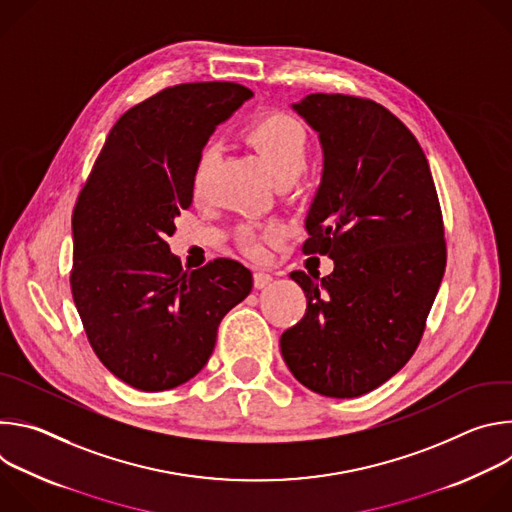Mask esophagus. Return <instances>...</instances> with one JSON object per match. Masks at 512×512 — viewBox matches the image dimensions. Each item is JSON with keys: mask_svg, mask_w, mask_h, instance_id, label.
<instances>
[{"mask_svg": "<svg viewBox=\"0 0 512 512\" xmlns=\"http://www.w3.org/2000/svg\"><path fill=\"white\" fill-rule=\"evenodd\" d=\"M271 281H273V277L269 273H265V271H255V275H253V283H255L257 289L267 287Z\"/></svg>", "mask_w": 512, "mask_h": 512, "instance_id": "34e87169", "label": "esophagus"}]
</instances>
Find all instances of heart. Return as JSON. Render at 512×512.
Here are the masks:
<instances>
[{
  "label": "heart",
  "mask_w": 512,
  "mask_h": 512,
  "mask_svg": "<svg viewBox=\"0 0 512 512\" xmlns=\"http://www.w3.org/2000/svg\"><path fill=\"white\" fill-rule=\"evenodd\" d=\"M245 139L259 152V156L267 162L277 182L296 180L308 166L310 160V141L304 127L289 115L283 113H265L255 117L245 127ZM214 164V150L204 148L196 160L192 172V190L200 194L206 186L208 174ZM279 229L271 227L261 235H255L251 229L243 231V243L253 257H261L267 239L277 237Z\"/></svg>",
  "instance_id": "1"
}]
</instances>
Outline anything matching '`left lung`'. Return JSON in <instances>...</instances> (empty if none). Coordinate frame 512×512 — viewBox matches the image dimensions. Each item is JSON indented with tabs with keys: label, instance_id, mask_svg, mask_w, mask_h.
Returning <instances> with one entry per match:
<instances>
[{
	"label": "left lung",
	"instance_id": "left-lung-1",
	"mask_svg": "<svg viewBox=\"0 0 512 512\" xmlns=\"http://www.w3.org/2000/svg\"><path fill=\"white\" fill-rule=\"evenodd\" d=\"M291 107L324 150L302 251L328 255L334 271L291 273L308 306L281 334V354L310 391L352 399L389 381L419 346L446 271L442 208L421 145L389 109L326 93Z\"/></svg>",
	"mask_w": 512,
	"mask_h": 512
}]
</instances>
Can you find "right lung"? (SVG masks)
Here are the masks:
<instances>
[{"label":"right lung","instance_id":"obj_1","mask_svg":"<svg viewBox=\"0 0 512 512\" xmlns=\"http://www.w3.org/2000/svg\"><path fill=\"white\" fill-rule=\"evenodd\" d=\"M251 97L237 83H184L131 107L72 210V300L99 360L133 389L166 391L198 375L218 324L253 287L239 261L184 271L166 243L192 204L204 143Z\"/></svg>","mask_w":512,"mask_h":512}]
</instances>
